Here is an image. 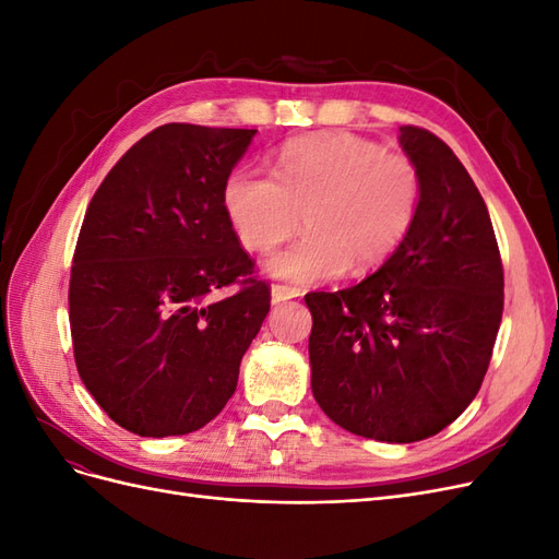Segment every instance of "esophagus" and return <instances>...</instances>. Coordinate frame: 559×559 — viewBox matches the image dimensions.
<instances>
[{"mask_svg": "<svg viewBox=\"0 0 559 559\" xmlns=\"http://www.w3.org/2000/svg\"><path fill=\"white\" fill-rule=\"evenodd\" d=\"M300 292L294 289V286H282V284H275L273 289H270V298H273V302H284V300H292V298H298Z\"/></svg>", "mask_w": 559, "mask_h": 559, "instance_id": "esophagus-1", "label": "esophagus"}]
</instances>
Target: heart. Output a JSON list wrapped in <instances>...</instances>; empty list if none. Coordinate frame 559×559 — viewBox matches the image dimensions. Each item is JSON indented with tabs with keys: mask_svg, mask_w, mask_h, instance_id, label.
Wrapping results in <instances>:
<instances>
[{
	"mask_svg": "<svg viewBox=\"0 0 559 559\" xmlns=\"http://www.w3.org/2000/svg\"><path fill=\"white\" fill-rule=\"evenodd\" d=\"M421 202V175L403 154L349 132L286 142L275 177L238 167L224 183V210L242 247L263 251L306 233L263 261L265 275L317 284L384 263L411 233Z\"/></svg>",
	"mask_w": 559,
	"mask_h": 559,
	"instance_id": "b5f03b06",
	"label": "heart"
}]
</instances>
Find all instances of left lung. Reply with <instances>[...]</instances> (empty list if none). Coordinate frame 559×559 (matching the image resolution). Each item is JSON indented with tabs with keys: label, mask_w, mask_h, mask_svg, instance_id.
<instances>
[{
	"label": "left lung",
	"mask_w": 559,
	"mask_h": 559,
	"mask_svg": "<svg viewBox=\"0 0 559 559\" xmlns=\"http://www.w3.org/2000/svg\"><path fill=\"white\" fill-rule=\"evenodd\" d=\"M399 132L421 175L411 233L364 282L306 296L319 408L382 443L425 441L466 411L503 312L501 257L476 183L429 130Z\"/></svg>",
	"instance_id": "8db88e82"
}]
</instances>
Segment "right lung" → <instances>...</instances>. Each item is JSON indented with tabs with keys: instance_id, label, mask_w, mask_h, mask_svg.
<instances>
[{
	"instance_id": "1",
	"label": "right lung",
	"mask_w": 559,
	"mask_h": 559,
	"mask_svg": "<svg viewBox=\"0 0 559 559\" xmlns=\"http://www.w3.org/2000/svg\"><path fill=\"white\" fill-rule=\"evenodd\" d=\"M257 130L167 123L99 183L79 233L70 326L79 376L116 425L198 431L224 411L270 310L226 210L224 183Z\"/></svg>"
}]
</instances>
